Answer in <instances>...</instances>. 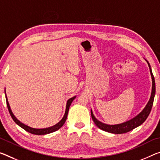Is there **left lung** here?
<instances>
[{
    "mask_svg": "<svg viewBox=\"0 0 160 160\" xmlns=\"http://www.w3.org/2000/svg\"><path fill=\"white\" fill-rule=\"evenodd\" d=\"M146 61L148 63L152 80V93H151L150 99H149V102L148 104H147L145 108H144V110L142 111L139 115L135 117V118L132 119V120L127 121L125 122L118 124V125H107V124L102 123L100 121L98 120L97 119L95 118V117L94 116L92 111L91 110V116H92V120L94 122H95V125H97V127H98L100 130L108 132H110V133H113V134L126 133L131 130H132L133 129L138 128V126L141 125L146 120V119L148 118L149 113L151 112L152 108L154 95H155V81H154V78L152 74V72L150 65H149V63L148 60H146Z\"/></svg>",
    "mask_w": 160,
    "mask_h": 160,
    "instance_id": "obj_1",
    "label": "left lung"
}]
</instances>
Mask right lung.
I'll return each instance as SVG.
<instances>
[{
	"label": "right lung",
	"mask_w": 160,
	"mask_h": 160,
	"mask_svg": "<svg viewBox=\"0 0 160 160\" xmlns=\"http://www.w3.org/2000/svg\"><path fill=\"white\" fill-rule=\"evenodd\" d=\"M5 92H6V90H5ZM76 98V96L75 97H72L70 98L69 100H68L67 102V105H66V110H65V115L63 116V118H62V120H60L59 122L57 123L56 125H53L52 127H50V128H43V129H35V128H30L29 126H27L24 125L23 123H22L20 122L18 119L15 117V115L12 114V111L11 110V108H10V105H9V103H8V98H7V96L6 95V104H7V107L8 109V111H9V113L10 115H11V118H12V120L13 121L16 122L18 125H19L21 128H22V129H24L25 131L31 133V134H33V135H47V134H49V133H51L55 131H57L58 130H59V129L61 128V127L64 125V123L65 122V121H66V119H67V117H68V111H69V108H70V106L71 105V103L73 101V100Z\"/></svg>",
	"instance_id": "1"
}]
</instances>
